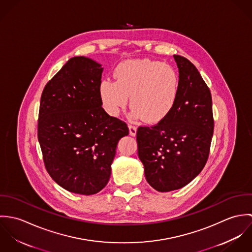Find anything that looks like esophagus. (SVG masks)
<instances>
[{"mask_svg":"<svg viewBox=\"0 0 252 252\" xmlns=\"http://www.w3.org/2000/svg\"><path fill=\"white\" fill-rule=\"evenodd\" d=\"M128 128H129V133H130V135H131L132 137H135L136 134H137V127H136V126H133V125H129Z\"/></svg>","mask_w":252,"mask_h":252,"instance_id":"1","label":"esophagus"}]
</instances>
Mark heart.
Segmentation results:
<instances>
[{
	"instance_id": "b5f03b06",
	"label": "heart",
	"mask_w": 252,
	"mask_h": 252,
	"mask_svg": "<svg viewBox=\"0 0 252 252\" xmlns=\"http://www.w3.org/2000/svg\"><path fill=\"white\" fill-rule=\"evenodd\" d=\"M115 81L105 79L99 86L103 108L117 116L128 104L131 117L144 118L150 124L166 119L173 111L180 94V77L167 64L149 59L127 60L114 70Z\"/></svg>"
}]
</instances>
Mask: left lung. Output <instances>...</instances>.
Wrapping results in <instances>:
<instances>
[{
	"mask_svg": "<svg viewBox=\"0 0 252 252\" xmlns=\"http://www.w3.org/2000/svg\"><path fill=\"white\" fill-rule=\"evenodd\" d=\"M180 94L170 115L151 127H139L138 155L151 187L169 192L187 185L204 169L214 134L211 91L197 68L174 55Z\"/></svg>",
	"mask_w": 252,
	"mask_h": 252,
	"instance_id": "obj_1",
	"label": "left lung"
}]
</instances>
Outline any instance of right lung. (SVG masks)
<instances>
[{"label": "right lung", "instance_id": "add662e5", "mask_svg": "<svg viewBox=\"0 0 252 252\" xmlns=\"http://www.w3.org/2000/svg\"><path fill=\"white\" fill-rule=\"evenodd\" d=\"M102 65L71 58L45 85L39 105L37 139L49 176L81 195L100 192L110 178L127 124L109 116L99 94Z\"/></svg>", "mask_w": 252, "mask_h": 252}]
</instances>
